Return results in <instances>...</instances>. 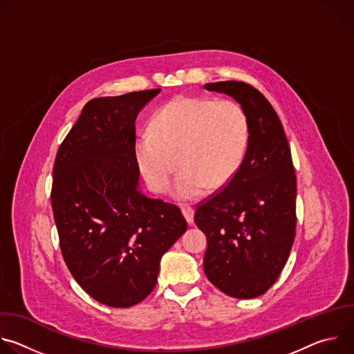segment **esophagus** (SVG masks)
Returning <instances> with one entry per match:
<instances>
[{"mask_svg":"<svg viewBox=\"0 0 354 354\" xmlns=\"http://www.w3.org/2000/svg\"><path fill=\"white\" fill-rule=\"evenodd\" d=\"M182 214L185 216L187 224H193V221H194V212H193L192 207L183 206V207H182Z\"/></svg>","mask_w":354,"mask_h":354,"instance_id":"1","label":"esophagus"}]
</instances>
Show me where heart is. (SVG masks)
Returning a JSON list of instances; mask_svg holds the SVG:
<instances>
[{"instance_id":"1","label":"heart","mask_w":354,"mask_h":354,"mask_svg":"<svg viewBox=\"0 0 354 354\" xmlns=\"http://www.w3.org/2000/svg\"><path fill=\"white\" fill-rule=\"evenodd\" d=\"M134 141L138 169L157 193L169 187L178 165L183 168L172 187L182 201L221 189L239 171L249 144V122L234 100L176 96L160 108Z\"/></svg>"}]
</instances>
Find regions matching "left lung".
I'll list each match as a JSON object with an SVG mask.
<instances>
[{
	"label": "left lung",
	"instance_id": "1",
	"mask_svg": "<svg viewBox=\"0 0 354 354\" xmlns=\"http://www.w3.org/2000/svg\"><path fill=\"white\" fill-rule=\"evenodd\" d=\"M205 89L231 96L249 122L239 171L194 214L207 236L205 273L230 297L255 298L274 284L294 242L297 180L291 151L277 113L257 88L221 81Z\"/></svg>",
	"mask_w": 354,
	"mask_h": 354
}]
</instances>
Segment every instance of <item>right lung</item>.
I'll use <instances>...</instances> for the list:
<instances>
[{"label": "right lung", "instance_id": "obj_1", "mask_svg": "<svg viewBox=\"0 0 354 354\" xmlns=\"http://www.w3.org/2000/svg\"><path fill=\"white\" fill-rule=\"evenodd\" d=\"M161 89L91 99L62 142L52 206L63 258L100 304L129 308L154 290L165 252L187 230L180 210L140 189L136 119Z\"/></svg>", "mask_w": 354, "mask_h": 354}]
</instances>
